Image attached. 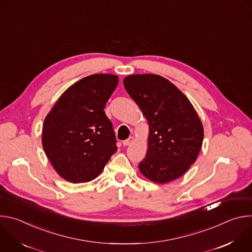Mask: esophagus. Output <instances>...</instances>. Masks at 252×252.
I'll return each mask as SVG.
<instances>
[{
    "instance_id": "esophagus-1",
    "label": "esophagus",
    "mask_w": 252,
    "mask_h": 252,
    "mask_svg": "<svg viewBox=\"0 0 252 252\" xmlns=\"http://www.w3.org/2000/svg\"><path fill=\"white\" fill-rule=\"evenodd\" d=\"M133 140H134V137H133V136H129L127 139H126V140L123 141V145H124L125 147H127V146L131 145V143L133 142Z\"/></svg>"
}]
</instances>
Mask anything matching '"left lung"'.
<instances>
[{"mask_svg": "<svg viewBox=\"0 0 252 252\" xmlns=\"http://www.w3.org/2000/svg\"><path fill=\"white\" fill-rule=\"evenodd\" d=\"M124 86L150 126L149 149L139 171L157 184L181 177L196 160L203 140V126L193 105L161 76H127Z\"/></svg>", "mask_w": 252, "mask_h": 252, "instance_id": "8db88e82", "label": "left lung"}]
</instances>
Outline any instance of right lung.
<instances>
[{
  "label": "right lung",
  "mask_w": 252,
  "mask_h": 252,
  "mask_svg": "<svg viewBox=\"0 0 252 252\" xmlns=\"http://www.w3.org/2000/svg\"><path fill=\"white\" fill-rule=\"evenodd\" d=\"M118 84L111 74L86 77L65 90L46 117L43 148L65 181H93L117 152L113 124L103 109Z\"/></svg>",
  "instance_id": "add662e5"
}]
</instances>
